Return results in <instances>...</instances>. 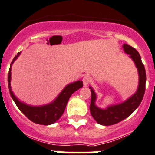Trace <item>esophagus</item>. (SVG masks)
<instances>
[{
    "label": "esophagus",
    "mask_w": 155,
    "mask_h": 155,
    "mask_svg": "<svg viewBox=\"0 0 155 155\" xmlns=\"http://www.w3.org/2000/svg\"><path fill=\"white\" fill-rule=\"evenodd\" d=\"M83 86L84 87H87L88 86V84L91 82V77L88 75H86L83 79Z\"/></svg>",
    "instance_id": "1"
}]
</instances>
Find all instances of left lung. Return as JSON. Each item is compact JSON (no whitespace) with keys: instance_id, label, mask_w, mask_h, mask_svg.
I'll use <instances>...</instances> for the list:
<instances>
[{"instance_id":"left-lung-1","label":"left lung","mask_w":155,"mask_h":155,"mask_svg":"<svg viewBox=\"0 0 155 155\" xmlns=\"http://www.w3.org/2000/svg\"><path fill=\"white\" fill-rule=\"evenodd\" d=\"M124 52L130 55V58L134 61L136 68L138 70L139 75V84L134 94L128 98L127 100L120 104L107 106L106 108H100L96 105L97 94L91 87L89 88L91 91V101L90 111L93 118L98 124L103 126H111L116 124L123 119L130 116L142 101L145 92V83H146V72L144 65L143 64L140 54L135 48L131 46L124 44L122 46Z\"/></svg>"}]
</instances>
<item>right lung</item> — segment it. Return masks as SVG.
Returning <instances> with one entry per match:
<instances>
[{"label":"right lung","mask_w":155,"mask_h":155,"mask_svg":"<svg viewBox=\"0 0 155 155\" xmlns=\"http://www.w3.org/2000/svg\"><path fill=\"white\" fill-rule=\"evenodd\" d=\"M21 52L17 54V55L14 58L11 63L10 69H9L8 83V88L11 97L15 101L17 107H18V109L30 121L37 123V124L45 125V126L53 124L61 118V116L64 113V109H65L68 99L72 96V94L78 91L79 89L83 87V81L78 80L76 82L68 84L58 94V96L51 103L40 106H33L27 104L18 100V98L15 96L14 93L12 91V87H11L12 66L14 61L18 58Z\"/></svg>","instance_id":"1"}]
</instances>
